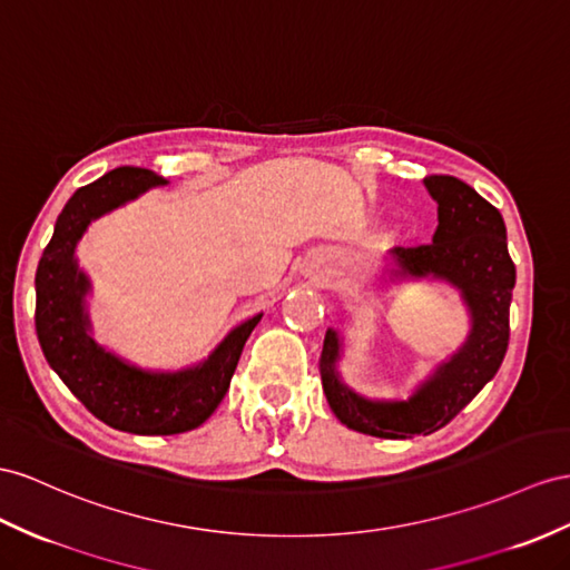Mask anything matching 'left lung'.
I'll list each match as a JSON object with an SVG mask.
<instances>
[{
	"mask_svg": "<svg viewBox=\"0 0 570 570\" xmlns=\"http://www.w3.org/2000/svg\"><path fill=\"white\" fill-rule=\"evenodd\" d=\"M424 185L438 204L433 240L392 247L390 276L392 282L433 276L460 288L472 330L458 352L410 400L400 402H375L348 390L337 373L342 340L327 330L320 377L330 410L344 426L375 438H414L443 429L501 368L510 337L515 265L508 255L501 212L452 175H429Z\"/></svg>",
	"mask_w": 570,
	"mask_h": 570,
	"instance_id": "8db88e82",
	"label": "left lung"
}]
</instances>
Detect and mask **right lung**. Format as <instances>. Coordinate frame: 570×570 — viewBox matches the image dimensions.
<instances>
[{
	"mask_svg": "<svg viewBox=\"0 0 570 570\" xmlns=\"http://www.w3.org/2000/svg\"><path fill=\"white\" fill-rule=\"evenodd\" d=\"M166 180L146 168L122 166L79 187L57 216L36 272V332L50 368L104 424L139 435H173L202 426L230 385L243 346L262 320H245L199 366L154 373L129 366L89 334L83 296L89 279L77 265V243L91 222Z\"/></svg>",
	"mask_w": 570,
	"mask_h": 570,
	"instance_id": "1",
	"label": "right lung"
}]
</instances>
